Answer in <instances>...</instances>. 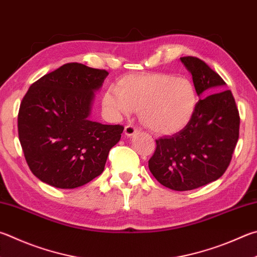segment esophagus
I'll return each mask as SVG.
<instances>
[{
  "instance_id": "esophagus-1",
  "label": "esophagus",
  "mask_w": 257,
  "mask_h": 257,
  "mask_svg": "<svg viewBox=\"0 0 257 257\" xmlns=\"http://www.w3.org/2000/svg\"><path fill=\"white\" fill-rule=\"evenodd\" d=\"M136 133H137V129L132 124H128V125H125V127H124V135L127 137H132Z\"/></svg>"
}]
</instances>
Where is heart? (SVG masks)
I'll use <instances>...</instances> for the list:
<instances>
[{"label":"heart","mask_w":257,"mask_h":257,"mask_svg":"<svg viewBox=\"0 0 257 257\" xmlns=\"http://www.w3.org/2000/svg\"><path fill=\"white\" fill-rule=\"evenodd\" d=\"M103 106L113 119L139 110L144 125L156 135L169 136L189 124L199 97L193 83L167 73L132 74L103 94Z\"/></svg>","instance_id":"1"}]
</instances>
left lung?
<instances>
[{"label":"left lung","mask_w":257,"mask_h":257,"mask_svg":"<svg viewBox=\"0 0 257 257\" xmlns=\"http://www.w3.org/2000/svg\"><path fill=\"white\" fill-rule=\"evenodd\" d=\"M181 62L192 74L198 95L205 99L199 100L184 129L157 139L148 167L162 185L189 191L225 173L238 141L240 119L231 91L225 90V81L213 69L192 56L181 57Z\"/></svg>","instance_id":"left-lung-1"}]
</instances>
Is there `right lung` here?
I'll return each instance as SVG.
<instances>
[{"instance_id":"obj_1","label":"right lung","mask_w":257,"mask_h":257,"mask_svg":"<svg viewBox=\"0 0 257 257\" xmlns=\"http://www.w3.org/2000/svg\"><path fill=\"white\" fill-rule=\"evenodd\" d=\"M109 73L68 63L29 87L18 133L35 176L58 189H75L99 176L123 127L90 120L92 102Z\"/></svg>"}]
</instances>
